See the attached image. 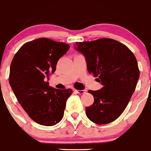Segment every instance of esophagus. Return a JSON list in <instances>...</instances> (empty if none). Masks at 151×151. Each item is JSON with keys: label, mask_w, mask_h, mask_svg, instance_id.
Returning <instances> with one entry per match:
<instances>
[{"label": "esophagus", "mask_w": 151, "mask_h": 151, "mask_svg": "<svg viewBox=\"0 0 151 151\" xmlns=\"http://www.w3.org/2000/svg\"><path fill=\"white\" fill-rule=\"evenodd\" d=\"M74 91H76L78 94H84V93L86 92V90L83 89V90H77V89H74Z\"/></svg>", "instance_id": "1"}]
</instances>
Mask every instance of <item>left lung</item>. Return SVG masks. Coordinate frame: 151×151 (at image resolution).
I'll return each instance as SVG.
<instances>
[{"mask_svg": "<svg viewBox=\"0 0 151 151\" xmlns=\"http://www.w3.org/2000/svg\"><path fill=\"white\" fill-rule=\"evenodd\" d=\"M74 48L84 55L88 73L102 84L97 91L88 90L94 103L86 108L90 121L106 124L116 120L133 95L139 69L136 56L126 45L112 39L76 42Z\"/></svg>", "mask_w": 151, "mask_h": 151, "instance_id": "8db88e82", "label": "left lung"}]
</instances>
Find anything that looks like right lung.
Here are the masks:
<instances>
[{"mask_svg": "<svg viewBox=\"0 0 151 151\" xmlns=\"http://www.w3.org/2000/svg\"><path fill=\"white\" fill-rule=\"evenodd\" d=\"M69 47L63 42L39 38L22 45L11 63L9 81L12 91L29 118L41 125L59 123L72 94L70 88L56 89L47 82Z\"/></svg>", "mask_w": 151, "mask_h": 151, "instance_id": "right-lung-1", "label": "right lung"}]
</instances>
